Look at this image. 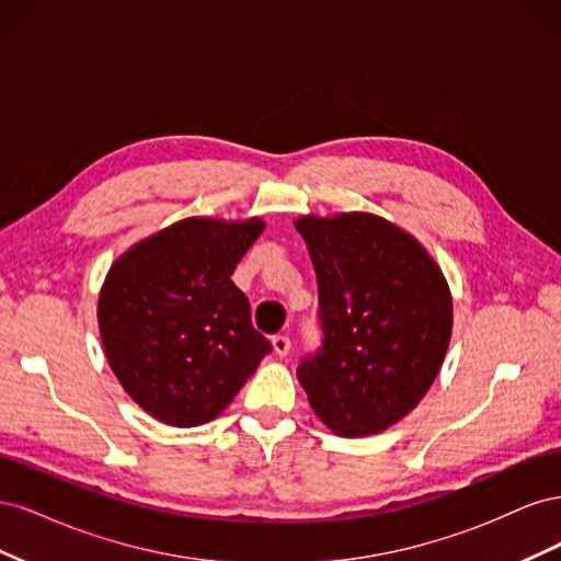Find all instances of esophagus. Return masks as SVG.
I'll use <instances>...</instances> for the list:
<instances>
[{
    "label": "esophagus",
    "mask_w": 561,
    "mask_h": 561,
    "mask_svg": "<svg viewBox=\"0 0 561 561\" xmlns=\"http://www.w3.org/2000/svg\"><path fill=\"white\" fill-rule=\"evenodd\" d=\"M271 344H274V351H276V355H280V358H285V355L290 353V336L287 334H274Z\"/></svg>",
    "instance_id": "esophagus-1"
}]
</instances>
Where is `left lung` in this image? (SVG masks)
<instances>
[{
    "label": "left lung",
    "mask_w": 561,
    "mask_h": 561,
    "mask_svg": "<svg viewBox=\"0 0 561 561\" xmlns=\"http://www.w3.org/2000/svg\"><path fill=\"white\" fill-rule=\"evenodd\" d=\"M318 280L320 346L297 379L344 437L386 431L426 396L451 336L443 271L410 233L367 213L301 217Z\"/></svg>",
    "instance_id": "1"
}]
</instances>
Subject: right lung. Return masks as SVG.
Here are the masks:
<instances>
[{"instance_id":"1","label":"right lung","mask_w":561,"mask_h":561,"mask_svg":"<svg viewBox=\"0 0 561 561\" xmlns=\"http://www.w3.org/2000/svg\"><path fill=\"white\" fill-rule=\"evenodd\" d=\"M264 225L184 219L130 248L98 301L116 379L147 414L178 428L215 419L271 353L231 274Z\"/></svg>"}]
</instances>
